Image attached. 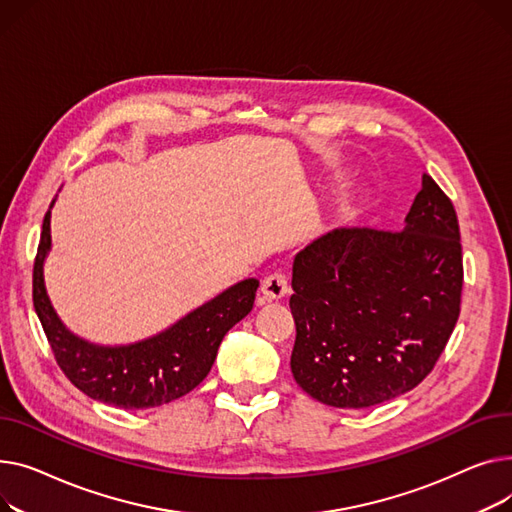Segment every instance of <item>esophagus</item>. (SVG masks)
<instances>
[{"label":"esophagus","mask_w":512,"mask_h":512,"mask_svg":"<svg viewBox=\"0 0 512 512\" xmlns=\"http://www.w3.org/2000/svg\"><path fill=\"white\" fill-rule=\"evenodd\" d=\"M262 295L266 299H281L289 293V281H287V275L285 273H270L264 281H262V287H260Z\"/></svg>","instance_id":"34e87169"}]
</instances>
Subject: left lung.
I'll return each instance as SVG.
<instances>
[{"label": "left lung", "mask_w": 512, "mask_h": 512, "mask_svg": "<svg viewBox=\"0 0 512 512\" xmlns=\"http://www.w3.org/2000/svg\"><path fill=\"white\" fill-rule=\"evenodd\" d=\"M291 372L330 407L364 409L415 388L461 312L455 206L424 175L405 229L341 227L293 260Z\"/></svg>", "instance_id": "1"}]
</instances>
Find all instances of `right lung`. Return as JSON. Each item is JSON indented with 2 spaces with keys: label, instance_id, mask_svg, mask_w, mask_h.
<instances>
[{
  "label": "right lung",
  "instance_id": "add662e5",
  "mask_svg": "<svg viewBox=\"0 0 512 512\" xmlns=\"http://www.w3.org/2000/svg\"><path fill=\"white\" fill-rule=\"evenodd\" d=\"M49 221L51 210L43 219L33 268V304L55 362L68 380L86 397L119 409H150L188 395L213 368L227 330L250 314L258 281L246 279L229 287L150 339L119 347L88 343L57 318L45 291Z\"/></svg>",
  "mask_w": 512,
  "mask_h": 512
}]
</instances>
